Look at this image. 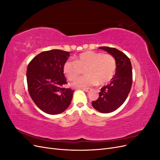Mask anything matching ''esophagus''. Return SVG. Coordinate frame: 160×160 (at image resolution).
<instances>
[{"instance_id":"obj_1","label":"esophagus","mask_w":160,"mask_h":160,"mask_svg":"<svg viewBox=\"0 0 160 160\" xmlns=\"http://www.w3.org/2000/svg\"><path fill=\"white\" fill-rule=\"evenodd\" d=\"M83 90L85 92H90L91 91V89H90V88H83Z\"/></svg>"}]
</instances>
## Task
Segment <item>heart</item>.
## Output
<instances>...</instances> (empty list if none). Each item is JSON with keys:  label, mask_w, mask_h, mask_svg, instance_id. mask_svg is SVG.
Wrapping results in <instances>:
<instances>
[{"label": "heart", "mask_w": 160, "mask_h": 160, "mask_svg": "<svg viewBox=\"0 0 160 160\" xmlns=\"http://www.w3.org/2000/svg\"><path fill=\"white\" fill-rule=\"evenodd\" d=\"M84 69L87 75L77 79L72 83L73 87L88 88L107 83L115 74L116 61L109 54L89 51L81 53L75 61H65L62 67L64 74L69 81L75 80Z\"/></svg>", "instance_id": "heart-1"}]
</instances>
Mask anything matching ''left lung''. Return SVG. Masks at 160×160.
<instances>
[{
  "label": "left lung",
  "mask_w": 160,
  "mask_h": 160,
  "mask_svg": "<svg viewBox=\"0 0 160 160\" xmlns=\"http://www.w3.org/2000/svg\"><path fill=\"white\" fill-rule=\"evenodd\" d=\"M99 49L115 58L116 72L110 83L101 89L99 98L92 102V105L101 113H109L118 109L127 99L132 85V67L129 58L115 48L101 47Z\"/></svg>",
  "instance_id": "left-lung-1"
}]
</instances>
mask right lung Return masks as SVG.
<instances>
[{
  "instance_id": "right-lung-1",
  "label": "right lung",
  "mask_w": 160,
  "mask_h": 160,
  "mask_svg": "<svg viewBox=\"0 0 160 160\" xmlns=\"http://www.w3.org/2000/svg\"><path fill=\"white\" fill-rule=\"evenodd\" d=\"M70 52L59 49L43 51L29 62L27 70L28 93L37 107L50 115L59 114L69 107L74 91L67 83L62 67Z\"/></svg>"
}]
</instances>
